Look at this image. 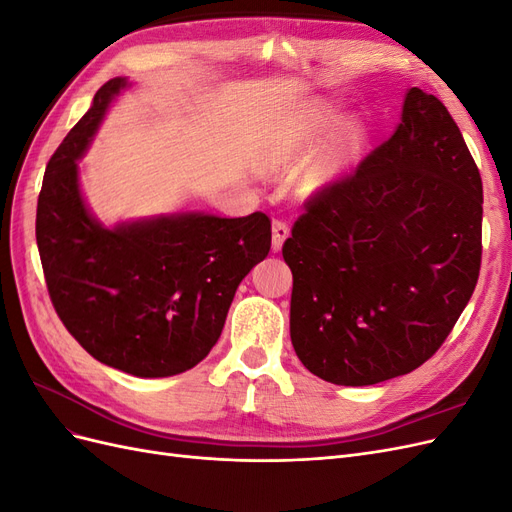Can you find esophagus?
Masks as SVG:
<instances>
[{
	"label": "esophagus",
	"instance_id": "34e87169",
	"mask_svg": "<svg viewBox=\"0 0 512 512\" xmlns=\"http://www.w3.org/2000/svg\"><path fill=\"white\" fill-rule=\"evenodd\" d=\"M288 235H290L288 224L282 222V220H275V222H273V241H271L273 252H280V250H282V245H284V241L288 239Z\"/></svg>",
	"mask_w": 512,
	"mask_h": 512
}]
</instances>
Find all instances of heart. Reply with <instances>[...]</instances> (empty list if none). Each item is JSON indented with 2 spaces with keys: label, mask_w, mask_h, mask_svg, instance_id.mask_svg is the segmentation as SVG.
Here are the masks:
<instances>
[{
  "label": "heart",
  "mask_w": 512,
  "mask_h": 512,
  "mask_svg": "<svg viewBox=\"0 0 512 512\" xmlns=\"http://www.w3.org/2000/svg\"><path fill=\"white\" fill-rule=\"evenodd\" d=\"M342 118V106L333 100H312L290 115L284 130L267 153L269 168H290L312 156L323 136H328L316 156L301 173L307 192L329 188L342 179L354 160L361 156L369 138V123L363 115ZM340 123L337 124L336 121Z\"/></svg>",
  "instance_id": "1"
}]
</instances>
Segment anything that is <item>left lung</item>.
<instances>
[{"instance_id":"left-lung-1","label":"left lung","mask_w":512,"mask_h":512,"mask_svg":"<svg viewBox=\"0 0 512 512\" xmlns=\"http://www.w3.org/2000/svg\"><path fill=\"white\" fill-rule=\"evenodd\" d=\"M480 228L468 145L446 106L412 87L389 141L312 200L284 243L301 363L342 386L423 365L472 297Z\"/></svg>"}]
</instances>
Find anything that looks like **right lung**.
I'll return each instance as SVG.
<instances>
[{
  "label": "right lung",
  "instance_id": "obj_1",
  "mask_svg": "<svg viewBox=\"0 0 512 512\" xmlns=\"http://www.w3.org/2000/svg\"><path fill=\"white\" fill-rule=\"evenodd\" d=\"M115 76L46 166L36 241L55 312L96 361L136 378L183 374L220 339L243 277L271 250L265 213H162L104 226L91 213L79 160L115 98Z\"/></svg>",
  "mask_w": 512,
  "mask_h": 512
}]
</instances>
